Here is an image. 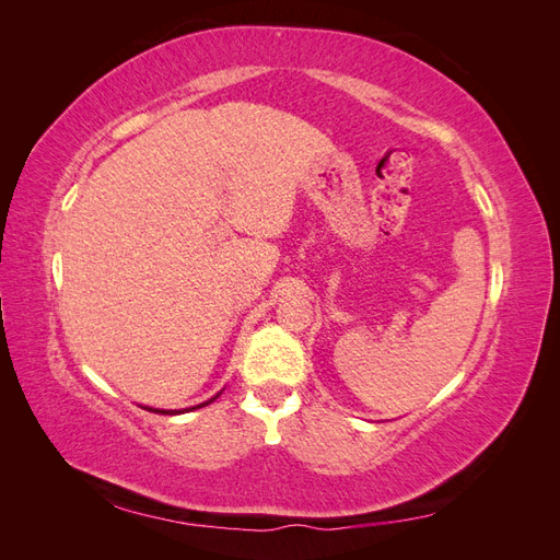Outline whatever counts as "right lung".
I'll use <instances>...</instances> for the list:
<instances>
[{"label":"right lung","instance_id":"obj_1","mask_svg":"<svg viewBox=\"0 0 560 560\" xmlns=\"http://www.w3.org/2000/svg\"><path fill=\"white\" fill-rule=\"evenodd\" d=\"M217 397H219V395H217ZM217 397H212V399H210V401H206V404H198V406H191V409H184V411H194V409H200V406H208V404H212V401H214ZM149 411H154V413H171V416H173V413H182V411H163V409H149Z\"/></svg>","mask_w":560,"mask_h":560}]
</instances>
